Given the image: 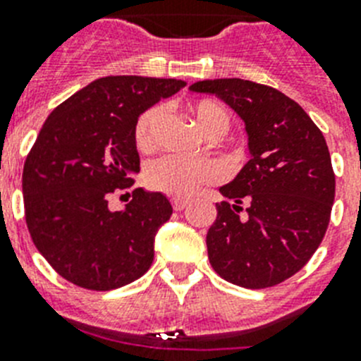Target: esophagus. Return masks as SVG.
Segmentation results:
<instances>
[{"instance_id":"1","label":"esophagus","mask_w":361,"mask_h":361,"mask_svg":"<svg viewBox=\"0 0 361 361\" xmlns=\"http://www.w3.org/2000/svg\"><path fill=\"white\" fill-rule=\"evenodd\" d=\"M186 204H188V200L180 199V197H173V199H171V206H173L175 212H180V209L186 208Z\"/></svg>"}]
</instances>
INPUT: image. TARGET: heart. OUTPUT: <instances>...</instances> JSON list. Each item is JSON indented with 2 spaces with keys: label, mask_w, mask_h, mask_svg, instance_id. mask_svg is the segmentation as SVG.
Returning a JSON list of instances; mask_svg holds the SVG:
<instances>
[{
  "label": "heart",
  "mask_w": 361,
  "mask_h": 361,
  "mask_svg": "<svg viewBox=\"0 0 361 361\" xmlns=\"http://www.w3.org/2000/svg\"><path fill=\"white\" fill-rule=\"evenodd\" d=\"M186 110L193 117L200 132L209 139H219L231 126L228 108L215 99H193L188 101ZM162 110L152 106L142 111L133 126V141L141 152H152L157 145V128ZM219 168L212 161H190L180 157H164L153 162L146 170V183L152 190L171 197H190L200 186L216 180Z\"/></svg>",
  "instance_id": "heart-1"
}]
</instances>
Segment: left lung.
<instances>
[{
  "instance_id": "obj_1",
  "label": "left lung",
  "mask_w": 361,
  "mask_h": 361,
  "mask_svg": "<svg viewBox=\"0 0 361 361\" xmlns=\"http://www.w3.org/2000/svg\"><path fill=\"white\" fill-rule=\"evenodd\" d=\"M237 111L251 159L220 188L208 229L209 264L228 282L273 288L298 273L324 240L334 202L327 142L304 108L276 88L245 79H208L190 86Z\"/></svg>"
}]
</instances>
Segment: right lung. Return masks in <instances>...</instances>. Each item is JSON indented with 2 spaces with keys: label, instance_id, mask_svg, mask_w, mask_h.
<instances>
[{
  "label": "right lung",
  "instance_id": "right-lung-1",
  "mask_svg": "<svg viewBox=\"0 0 361 361\" xmlns=\"http://www.w3.org/2000/svg\"><path fill=\"white\" fill-rule=\"evenodd\" d=\"M178 79L108 75L61 103L44 121L23 166L25 220L37 251L79 288L110 291L141 279L153 238L171 216L162 193L135 188L123 212L108 199L133 186L141 161L133 126Z\"/></svg>",
  "mask_w": 361,
  "mask_h": 361
}]
</instances>
